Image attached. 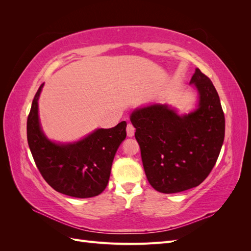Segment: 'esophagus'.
<instances>
[{
    "label": "esophagus",
    "instance_id": "obj_1",
    "mask_svg": "<svg viewBox=\"0 0 251 251\" xmlns=\"http://www.w3.org/2000/svg\"><path fill=\"white\" fill-rule=\"evenodd\" d=\"M135 134V127L132 124H127L126 125V135L128 137H133Z\"/></svg>",
    "mask_w": 251,
    "mask_h": 251
}]
</instances>
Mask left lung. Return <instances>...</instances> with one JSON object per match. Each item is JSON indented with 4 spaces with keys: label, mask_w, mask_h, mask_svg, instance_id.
I'll use <instances>...</instances> for the list:
<instances>
[{
    "label": "left lung",
    "mask_w": 251,
    "mask_h": 251,
    "mask_svg": "<svg viewBox=\"0 0 251 251\" xmlns=\"http://www.w3.org/2000/svg\"><path fill=\"white\" fill-rule=\"evenodd\" d=\"M191 83L199 92V107L179 116L168 105L135 110L144 172L157 192L175 194L201 184L217 162L225 135V117L211 80L197 68Z\"/></svg>",
    "instance_id": "obj_1"
}]
</instances>
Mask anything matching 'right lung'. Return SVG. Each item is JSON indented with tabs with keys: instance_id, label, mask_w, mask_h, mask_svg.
<instances>
[{
	"instance_id": "obj_1",
	"label": "right lung",
	"mask_w": 251,
	"mask_h": 251,
	"mask_svg": "<svg viewBox=\"0 0 251 251\" xmlns=\"http://www.w3.org/2000/svg\"><path fill=\"white\" fill-rule=\"evenodd\" d=\"M43 86L37 90L27 119L28 144L37 169L60 194L74 198L98 196L108 185L114 156L126 136V123L98 128L78 142L56 144L41 130L37 100Z\"/></svg>"
}]
</instances>
